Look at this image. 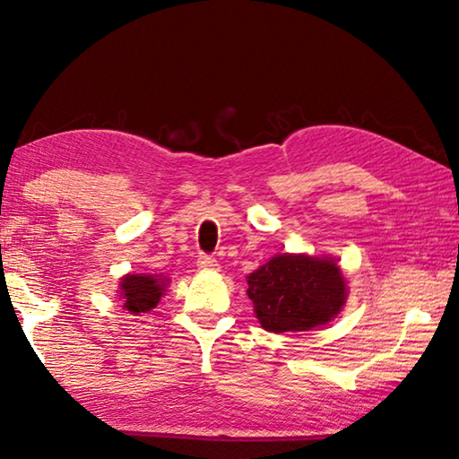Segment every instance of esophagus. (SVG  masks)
I'll use <instances>...</instances> for the list:
<instances>
[{
	"label": "esophagus",
	"mask_w": 459,
	"mask_h": 459,
	"mask_svg": "<svg viewBox=\"0 0 459 459\" xmlns=\"http://www.w3.org/2000/svg\"><path fill=\"white\" fill-rule=\"evenodd\" d=\"M196 263H198V269H202V271H216V269H219V261L211 257V255H200V259Z\"/></svg>",
	"instance_id": "obj_1"
}]
</instances>
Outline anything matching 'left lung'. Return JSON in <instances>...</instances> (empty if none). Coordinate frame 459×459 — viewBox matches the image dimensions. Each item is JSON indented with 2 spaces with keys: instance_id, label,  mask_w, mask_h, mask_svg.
<instances>
[{
  "instance_id": "obj_1",
  "label": "left lung",
  "mask_w": 459,
  "mask_h": 459,
  "mask_svg": "<svg viewBox=\"0 0 459 459\" xmlns=\"http://www.w3.org/2000/svg\"><path fill=\"white\" fill-rule=\"evenodd\" d=\"M247 295L267 332H307L332 322L346 304V279L332 257L275 255L247 277Z\"/></svg>"
}]
</instances>
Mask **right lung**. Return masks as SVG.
<instances>
[{
	"instance_id": "obj_1",
	"label": "right lung",
	"mask_w": 459,
	"mask_h": 459,
	"mask_svg": "<svg viewBox=\"0 0 459 459\" xmlns=\"http://www.w3.org/2000/svg\"><path fill=\"white\" fill-rule=\"evenodd\" d=\"M169 279L160 275H126L119 283L123 307L131 314H145L160 304Z\"/></svg>"
}]
</instances>
